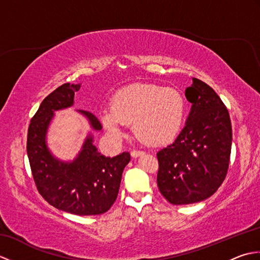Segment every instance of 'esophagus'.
Masks as SVG:
<instances>
[{
  "label": "esophagus",
  "instance_id": "34e87169",
  "mask_svg": "<svg viewBox=\"0 0 260 260\" xmlns=\"http://www.w3.org/2000/svg\"><path fill=\"white\" fill-rule=\"evenodd\" d=\"M143 154H144V152L139 151V150H134V151L131 152V155L133 156V157H139V156L143 155Z\"/></svg>",
  "mask_w": 260,
  "mask_h": 260
}]
</instances>
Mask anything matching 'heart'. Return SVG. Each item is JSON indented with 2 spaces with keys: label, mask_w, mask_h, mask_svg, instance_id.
<instances>
[{
  "label": "heart",
  "mask_w": 260,
  "mask_h": 260,
  "mask_svg": "<svg viewBox=\"0 0 260 260\" xmlns=\"http://www.w3.org/2000/svg\"><path fill=\"white\" fill-rule=\"evenodd\" d=\"M185 101L175 88L135 84L115 93L112 107L104 108L102 121L115 136H123L126 125L134 124L135 134L151 145L172 142L182 128Z\"/></svg>",
  "instance_id": "b5f03b06"
}]
</instances>
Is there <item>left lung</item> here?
<instances>
[{
  "label": "left lung",
  "instance_id": "obj_1",
  "mask_svg": "<svg viewBox=\"0 0 260 260\" xmlns=\"http://www.w3.org/2000/svg\"><path fill=\"white\" fill-rule=\"evenodd\" d=\"M185 97L192 104L176 140L157 152V186L172 204L206 200L228 172L233 128L223 102L211 87L193 78Z\"/></svg>",
  "mask_w": 260,
  "mask_h": 260
}]
</instances>
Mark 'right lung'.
Here are the masks:
<instances>
[{"instance_id":"right-lung-1","label":"right lung","mask_w":260,"mask_h":260,"mask_svg":"<svg viewBox=\"0 0 260 260\" xmlns=\"http://www.w3.org/2000/svg\"><path fill=\"white\" fill-rule=\"evenodd\" d=\"M79 89L80 85L67 82L43 99L27 128L26 153L37 189L48 203L73 214L96 215L108 211L117 199L121 174L131 155L128 152L115 157L102 155L92 145L91 135L74 162L64 163L51 155L46 134L53 112L70 107ZM79 112L89 119L93 129L103 128L95 115Z\"/></svg>"}]
</instances>
